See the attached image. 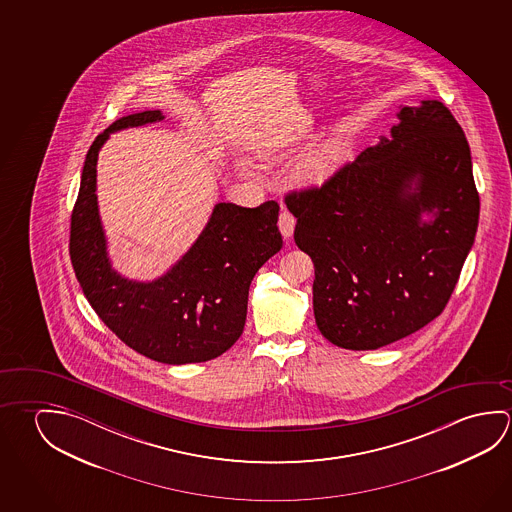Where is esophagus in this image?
Masks as SVG:
<instances>
[{
	"label": "esophagus",
	"instance_id": "1",
	"mask_svg": "<svg viewBox=\"0 0 512 512\" xmlns=\"http://www.w3.org/2000/svg\"><path fill=\"white\" fill-rule=\"evenodd\" d=\"M294 227H296V218L289 210L284 209L280 212V218H278V228L284 235L285 241H289L293 237Z\"/></svg>",
	"mask_w": 512,
	"mask_h": 512
}]
</instances>
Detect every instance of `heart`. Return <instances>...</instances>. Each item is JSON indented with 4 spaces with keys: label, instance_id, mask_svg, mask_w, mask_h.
Here are the masks:
<instances>
[{
    "label": "heart",
    "instance_id": "obj_1",
    "mask_svg": "<svg viewBox=\"0 0 512 512\" xmlns=\"http://www.w3.org/2000/svg\"><path fill=\"white\" fill-rule=\"evenodd\" d=\"M344 160L343 144L337 141H328L321 144L319 148L310 151L305 159L298 162V166L294 168V180L300 185H318L325 182L327 178L334 175L341 162ZM239 171L244 176H255L252 166L248 162H239Z\"/></svg>",
    "mask_w": 512,
    "mask_h": 512
}]
</instances>
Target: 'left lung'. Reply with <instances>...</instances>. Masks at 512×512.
Masks as SVG:
<instances>
[{
	"mask_svg": "<svg viewBox=\"0 0 512 512\" xmlns=\"http://www.w3.org/2000/svg\"><path fill=\"white\" fill-rule=\"evenodd\" d=\"M398 119L321 187L285 196L294 243L314 262L316 325L346 350H377L436 319L477 234L461 125L437 100L402 107Z\"/></svg>",
	"mask_w": 512,
	"mask_h": 512,
	"instance_id": "1",
	"label": "left lung"
}]
</instances>
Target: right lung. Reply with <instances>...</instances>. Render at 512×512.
<instances>
[{"mask_svg":"<svg viewBox=\"0 0 512 512\" xmlns=\"http://www.w3.org/2000/svg\"><path fill=\"white\" fill-rule=\"evenodd\" d=\"M162 119L160 110L130 114L94 139L71 214L69 255L85 298L126 346L164 364L205 362L243 334L253 277L282 248L280 207L218 203L200 237L168 273L151 282L119 275L110 264L98 212V153L112 132Z\"/></svg>","mask_w":512,"mask_h":512,"instance_id":"obj_1","label":"right lung"}]
</instances>
